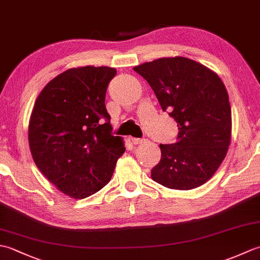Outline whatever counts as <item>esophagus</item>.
I'll list each match as a JSON object with an SVG mask.
<instances>
[{"instance_id":"1","label":"esophagus","mask_w":260,"mask_h":260,"mask_svg":"<svg viewBox=\"0 0 260 260\" xmlns=\"http://www.w3.org/2000/svg\"><path fill=\"white\" fill-rule=\"evenodd\" d=\"M145 141V139H139V137H133L132 139V142H133V144L137 145V144H141V143H143Z\"/></svg>"}]
</instances>
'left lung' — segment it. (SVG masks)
<instances>
[{"instance_id":"obj_1","label":"left lung","mask_w":260,"mask_h":260,"mask_svg":"<svg viewBox=\"0 0 260 260\" xmlns=\"http://www.w3.org/2000/svg\"><path fill=\"white\" fill-rule=\"evenodd\" d=\"M134 70L179 127L176 143L159 144L162 156L152 179L174 190L204 184L222 163L231 139V108L222 80L184 57L156 59Z\"/></svg>"}]
</instances>
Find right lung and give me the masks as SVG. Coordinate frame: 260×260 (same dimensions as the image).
<instances>
[{
  "label": "right lung",
  "mask_w": 260,
  "mask_h": 260,
  "mask_svg": "<svg viewBox=\"0 0 260 260\" xmlns=\"http://www.w3.org/2000/svg\"><path fill=\"white\" fill-rule=\"evenodd\" d=\"M115 68H73L43 88L33 107L29 144L38 169L75 199L98 192L123 155V139L112 134L105 97Z\"/></svg>",
  "instance_id": "obj_1"
}]
</instances>
